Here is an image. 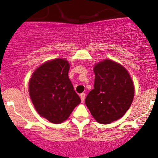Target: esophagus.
<instances>
[{
	"mask_svg": "<svg viewBox=\"0 0 158 158\" xmlns=\"http://www.w3.org/2000/svg\"><path fill=\"white\" fill-rule=\"evenodd\" d=\"M85 93H82V94H80V98H81V101H82V102H83L85 101Z\"/></svg>",
	"mask_w": 158,
	"mask_h": 158,
	"instance_id": "obj_1",
	"label": "esophagus"
}]
</instances>
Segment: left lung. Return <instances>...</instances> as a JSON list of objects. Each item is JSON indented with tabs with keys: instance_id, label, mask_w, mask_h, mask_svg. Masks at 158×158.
<instances>
[{
	"instance_id": "1",
	"label": "left lung",
	"mask_w": 158,
	"mask_h": 158,
	"mask_svg": "<svg viewBox=\"0 0 158 158\" xmlns=\"http://www.w3.org/2000/svg\"><path fill=\"white\" fill-rule=\"evenodd\" d=\"M94 89L85 104L99 123L108 124L123 117L134 98V85L128 71L119 64L104 60L94 66Z\"/></svg>"
}]
</instances>
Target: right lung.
Returning a JSON list of instances; mask_svg holds the SVG:
<instances>
[{"label": "right lung", "instance_id": "1", "mask_svg": "<svg viewBox=\"0 0 158 158\" xmlns=\"http://www.w3.org/2000/svg\"><path fill=\"white\" fill-rule=\"evenodd\" d=\"M69 69V62L57 58L37 68L29 80V95L35 108L53 123L67 119L81 102L68 76Z\"/></svg>", "mask_w": 158, "mask_h": 158}]
</instances>
